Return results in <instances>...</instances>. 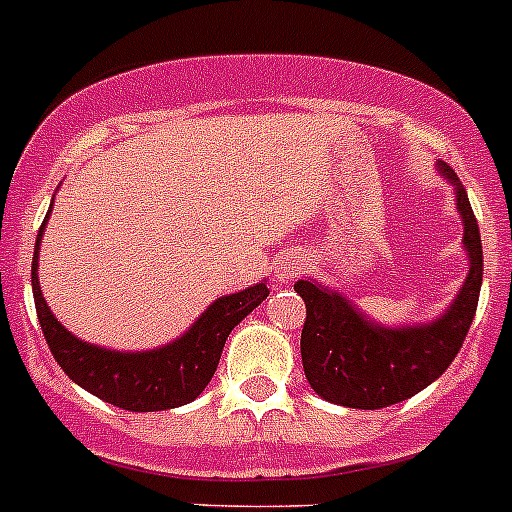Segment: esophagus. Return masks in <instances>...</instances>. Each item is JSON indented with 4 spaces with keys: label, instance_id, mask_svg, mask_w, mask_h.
I'll list each match as a JSON object with an SVG mask.
<instances>
[{
    "label": "esophagus",
    "instance_id": "obj_1",
    "mask_svg": "<svg viewBox=\"0 0 512 512\" xmlns=\"http://www.w3.org/2000/svg\"><path fill=\"white\" fill-rule=\"evenodd\" d=\"M299 271H302V259H299V256H287V259L276 266V276H279L281 281H292Z\"/></svg>",
    "mask_w": 512,
    "mask_h": 512
}]
</instances>
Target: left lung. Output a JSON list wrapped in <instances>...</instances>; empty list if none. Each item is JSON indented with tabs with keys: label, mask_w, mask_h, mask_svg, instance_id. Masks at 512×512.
<instances>
[{
	"label": "left lung",
	"mask_w": 512,
	"mask_h": 512,
	"mask_svg": "<svg viewBox=\"0 0 512 512\" xmlns=\"http://www.w3.org/2000/svg\"><path fill=\"white\" fill-rule=\"evenodd\" d=\"M439 170L457 190L470 274L452 307L437 322L386 330L365 320L342 294L307 279L294 284V292L307 304L302 327L304 375L325 401L370 411L406 401L437 381L470 332L482 287L480 228L452 167L439 164Z\"/></svg>",
	"instance_id": "obj_1"
}]
</instances>
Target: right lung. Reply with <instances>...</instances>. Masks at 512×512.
I'll list each match as a JSON object with an SVG mask.
<instances>
[{"label": "right lung", "mask_w": 512, "mask_h": 512, "mask_svg": "<svg viewBox=\"0 0 512 512\" xmlns=\"http://www.w3.org/2000/svg\"><path fill=\"white\" fill-rule=\"evenodd\" d=\"M48 218L50 213L42 220L35 256H32V297H35L42 335L65 375L101 401L114 403L126 411H164L195 401L213 378L233 327L269 297L266 284H256L246 292L215 299L180 340L159 350L116 353V350L96 348L70 335L55 320L40 292L37 251H40V238Z\"/></svg>", "instance_id": "add662e5"}]
</instances>
